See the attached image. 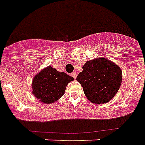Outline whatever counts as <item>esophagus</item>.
<instances>
[{
	"instance_id": "1",
	"label": "esophagus",
	"mask_w": 145,
	"mask_h": 145,
	"mask_svg": "<svg viewBox=\"0 0 145 145\" xmlns=\"http://www.w3.org/2000/svg\"><path fill=\"white\" fill-rule=\"evenodd\" d=\"M71 76H72L74 78H76V77H77V74H76V72H72V73H71Z\"/></svg>"
}]
</instances>
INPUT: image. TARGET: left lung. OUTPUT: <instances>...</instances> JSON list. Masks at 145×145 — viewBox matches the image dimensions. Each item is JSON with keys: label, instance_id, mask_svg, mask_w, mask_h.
<instances>
[{"label": "left lung", "instance_id": "obj_1", "mask_svg": "<svg viewBox=\"0 0 145 145\" xmlns=\"http://www.w3.org/2000/svg\"><path fill=\"white\" fill-rule=\"evenodd\" d=\"M82 69L76 80L90 101L105 103L115 96L122 82V71L116 63L99 57L86 62Z\"/></svg>", "mask_w": 145, "mask_h": 145}]
</instances>
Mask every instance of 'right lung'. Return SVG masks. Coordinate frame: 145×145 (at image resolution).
Wrapping results in <instances>:
<instances>
[{"instance_id":"add662e5","label":"right lung","mask_w":145,"mask_h":145,"mask_svg":"<svg viewBox=\"0 0 145 145\" xmlns=\"http://www.w3.org/2000/svg\"><path fill=\"white\" fill-rule=\"evenodd\" d=\"M72 80V76L63 72H60L49 66L33 78V93L40 102L52 103L64 94L67 85Z\"/></svg>"}]
</instances>
